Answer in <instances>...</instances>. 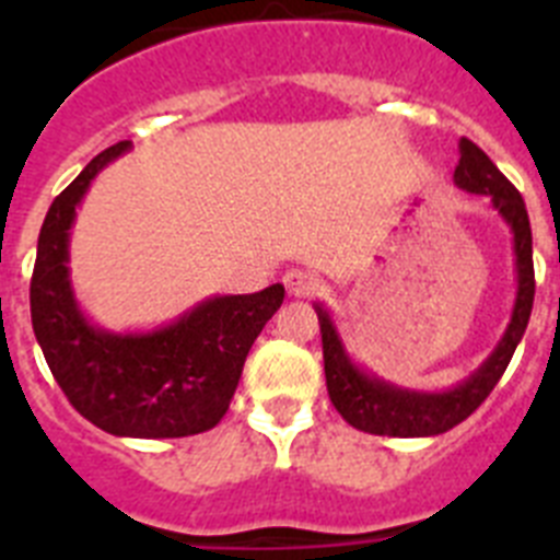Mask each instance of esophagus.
I'll return each mask as SVG.
<instances>
[{"mask_svg":"<svg viewBox=\"0 0 560 560\" xmlns=\"http://www.w3.org/2000/svg\"><path fill=\"white\" fill-rule=\"evenodd\" d=\"M283 283H285V289H289L291 296H311L316 291V277L308 275V271H300V269L285 271Z\"/></svg>","mask_w":560,"mask_h":560,"instance_id":"obj_1","label":"esophagus"}]
</instances>
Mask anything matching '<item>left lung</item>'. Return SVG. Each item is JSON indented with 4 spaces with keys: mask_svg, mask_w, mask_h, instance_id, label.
Instances as JSON below:
<instances>
[{
    "mask_svg": "<svg viewBox=\"0 0 560 560\" xmlns=\"http://www.w3.org/2000/svg\"><path fill=\"white\" fill-rule=\"evenodd\" d=\"M454 182L463 190L488 196L513 232L518 289L511 325L504 330L497 350L482 361V368L468 375L463 384L446 389V393H415V389H400L355 368L353 359L345 353V345L336 334L330 314L323 305H316L330 404L359 432L387 434V438H432V434H443L463 423L497 387L516 353V345L527 330V323H530L536 271H533L530 219H527L522 192L504 179V173L488 160L482 148L465 137L459 140V165L454 167Z\"/></svg>",
    "mask_w": 560,
    "mask_h": 560,
    "instance_id": "left-lung-1",
    "label": "left lung"
}]
</instances>
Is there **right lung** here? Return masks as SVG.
I'll return each instance as SVG.
<instances>
[{"instance_id":"add662e5","label":"right lung","mask_w":560,"mask_h":560,"mask_svg":"<svg viewBox=\"0 0 560 560\" xmlns=\"http://www.w3.org/2000/svg\"><path fill=\"white\" fill-rule=\"evenodd\" d=\"M128 148L122 140L97 153L49 205L30 316L49 373L89 423L117 438H187L226 415L249 348L283 305L285 289L210 296L151 334H108L89 323L69 285V230L92 179Z\"/></svg>"}]
</instances>
